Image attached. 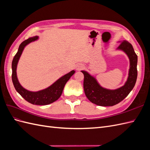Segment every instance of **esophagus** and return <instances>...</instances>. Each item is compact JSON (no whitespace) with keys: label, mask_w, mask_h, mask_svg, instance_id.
<instances>
[{"label":"esophagus","mask_w":150,"mask_h":150,"mask_svg":"<svg viewBox=\"0 0 150 150\" xmlns=\"http://www.w3.org/2000/svg\"><path fill=\"white\" fill-rule=\"evenodd\" d=\"M83 66L81 65V64H79L76 66V70H81V69H83Z\"/></svg>","instance_id":"esophagus-1"}]
</instances>
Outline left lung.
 I'll use <instances>...</instances> for the list:
<instances>
[{"instance_id":"1","label":"left lung","mask_w":150,"mask_h":150,"mask_svg":"<svg viewBox=\"0 0 150 150\" xmlns=\"http://www.w3.org/2000/svg\"><path fill=\"white\" fill-rule=\"evenodd\" d=\"M120 42L121 44L117 49L123 51L128 55L130 61L129 76L123 86L115 90L104 89L98 83L94 77L84 71H81L84 74L83 86L86 96L91 102L96 105L112 106L118 104L129 94L137 81L138 56L129 42L123 40Z\"/></svg>"}]
</instances>
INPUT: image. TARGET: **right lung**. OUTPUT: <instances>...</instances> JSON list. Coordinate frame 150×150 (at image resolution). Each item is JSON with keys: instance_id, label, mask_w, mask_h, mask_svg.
<instances>
[{"instance_id": "1", "label": "right lung", "mask_w": 150, "mask_h": 150, "mask_svg": "<svg viewBox=\"0 0 150 150\" xmlns=\"http://www.w3.org/2000/svg\"><path fill=\"white\" fill-rule=\"evenodd\" d=\"M38 39V36L30 38L20 44L18 51L13 57L12 62V80L15 89L25 100L33 104H36V105H47V104L56 101L60 98L65 84L71 77L74 74L75 71L74 70L71 71L69 73L61 77L49 88L38 92L29 91L22 87L19 83V81L17 78L16 69L17 63L26 45Z\"/></svg>"}]
</instances>
